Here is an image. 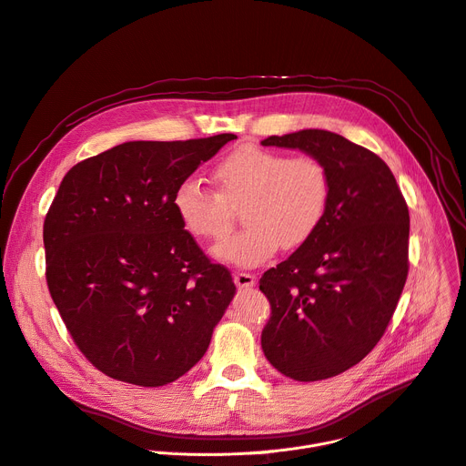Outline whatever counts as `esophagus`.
<instances>
[{
    "label": "esophagus",
    "instance_id": "obj_1",
    "mask_svg": "<svg viewBox=\"0 0 466 466\" xmlns=\"http://www.w3.org/2000/svg\"><path fill=\"white\" fill-rule=\"evenodd\" d=\"M255 280H257L255 275L245 273V271H239V273L234 275V282H236L238 288H252V286H255Z\"/></svg>",
    "mask_w": 466,
    "mask_h": 466
}]
</instances>
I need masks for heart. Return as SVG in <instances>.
<instances>
[{
    "mask_svg": "<svg viewBox=\"0 0 466 466\" xmlns=\"http://www.w3.org/2000/svg\"><path fill=\"white\" fill-rule=\"evenodd\" d=\"M221 193L197 177L184 178L173 193V209L187 232L221 239L232 225V208H243V230L214 247V257L255 268L282 247L303 245L323 223L332 195V177L316 156L245 145L216 167Z\"/></svg>",
    "mask_w": 466,
    "mask_h": 466,
    "instance_id": "obj_1",
    "label": "heart"
}]
</instances>
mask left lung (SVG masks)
<instances>
[{
	"label": "left lung",
	"mask_w": 466,
	"mask_h": 466,
	"mask_svg": "<svg viewBox=\"0 0 466 466\" xmlns=\"http://www.w3.org/2000/svg\"><path fill=\"white\" fill-rule=\"evenodd\" d=\"M262 145L316 156L332 177L319 228L260 279L266 359L295 380L329 379L359 364L392 319L409 273V208L389 165L342 136L301 130Z\"/></svg>",
	"instance_id": "8db88e82"
}]
</instances>
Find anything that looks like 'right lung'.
Instances as JSON below:
<instances>
[{
    "label": "right lung",
    "mask_w": 466,
    "mask_h": 466,
    "mask_svg": "<svg viewBox=\"0 0 466 466\" xmlns=\"http://www.w3.org/2000/svg\"><path fill=\"white\" fill-rule=\"evenodd\" d=\"M232 139L130 141L65 175L45 219L46 282L107 377L163 387L206 353L236 286L184 230L173 193Z\"/></svg>",
    "instance_id": "add662e5"
}]
</instances>
